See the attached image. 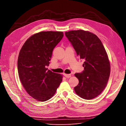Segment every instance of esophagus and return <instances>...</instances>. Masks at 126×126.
<instances>
[{"instance_id":"obj_1","label":"esophagus","mask_w":126,"mask_h":126,"mask_svg":"<svg viewBox=\"0 0 126 126\" xmlns=\"http://www.w3.org/2000/svg\"><path fill=\"white\" fill-rule=\"evenodd\" d=\"M64 77H66L67 78H69L71 77V75H70V74H64Z\"/></svg>"}]
</instances>
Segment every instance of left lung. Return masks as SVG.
<instances>
[{"label":"left lung","mask_w":126,"mask_h":126,"mask_svg":"<svg viewBox=\"0 0 126 126\" xmlns=\"http://www.w3.org/2000/svg\"><path fill=\"white\" fill-rule=\"evenodd\" d=\"M79 58L84 61V70L75 76L79 80L74 88L77 95L90 100L99 96L107 84L110 64L106 51L99 38L83 30L65 32Z\"/></svg>","instance_id":"8db88e82"}]
</instances>
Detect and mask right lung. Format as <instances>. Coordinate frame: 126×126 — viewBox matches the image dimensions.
Masks as SVG:
<instances>
[{"instance_id":"right-lung-1","label":"right lung","mask_w":126,"mask_h":126,"mask_svg":"<svg viewBox=\"0 0 126 126\" xmlns=\"http://www.w3.org/2000/svg\"><path fill=\"white\" fill-rule=\"evenodd\" d=\"M62 32H41L26 41L18 56L17 67L22 86L30 96L46 101L54 96L63 76L46 68L53 49L62 39Z\"/></svg>"}]
</instances>
